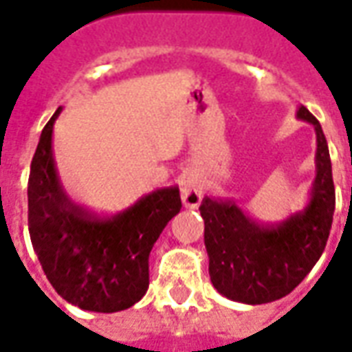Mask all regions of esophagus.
I'll list each match as a JSON object with an SVG mask.
<instances>
[{
    "mask_svg": "<svg viewBox=\"0 0 352 352\" xmlns=\"http://www.w3.org/2000/svg\"><path fill=\"white\" fill-rule=\"evenodd\" d=\"M181 198H183L184 207L188 209H196V207L201 204V198H204V188L198 181L194 179H186L181 186Z\"/></svg>",
    "mask_w": 352,
    "mask_h": 352,
    "instance_id": "1",
    "label": "esophagus"
}]
</instances>
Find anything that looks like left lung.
<instances>
[{"mask_svg":"<svg viewBox=\"0 0 352 352\" xmlns=\"http://www.w3.org/2000/svg\"><path fill=\"white\" fill-rule=\"evenodd\" d=\"M296 118L313 124L317 133L315 181L303 209L264 224L232 199L206 196L199 206L211 283L234 302L260 305L290 294L317 264L330 236L336 190L328 143L318 120L303 105Z\"/></svg>","mask_w":352,"mask_h":352,"instance_id":"8db88e82","label":"left lung"}]
</instances>
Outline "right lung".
I'll use <instances>...</instances> for the list:
<instances>
[{"instance_id":"right-lung-1","label":"right lung","mask_w":352,"mask_h":352,"mask_svg":"<svg viewBox=\"0 0 352 352\" xmlns=\"http://www.w3.org/2000/svg\"><path fill=\"white\" fill-rule=\"evenodd\" d=\"M43 128L28 181V226L43 272L65 302L85 311L116 313L148 288V254L181 211L179 186L141 196L124 211L100 217L67 198L52 153L54 122Z\"/></svg>"}]
</instances>
